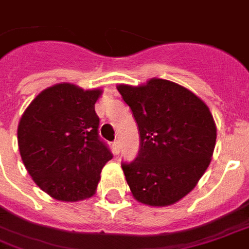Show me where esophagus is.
Returning <instances> with one entry per match:
<instances>
[{
    "instance_id": "obj_1",
    "label": "esophagus",
    "mask_w": 249,
    "mask_h": 249,
    "mask_svg": "<svg viewBox=\"0 0 249 249\" xmlns=\"http://www.w3.org/2000/svg\"><path fill=\"white\" fill-rule=\"evenodd\" d=\"M112 148H113V154L117 155V154L120 152V142H119V141H115L112 144Z\"/></svg>"
}]
</instances>
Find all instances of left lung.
I'll return each mask as SVG.
<instances>
[{
  "mask_svg": "<svg viewBox=\"0 0 249 249\" xmlns=\"http://www.w3.org/2000/svg\"><path fill=\"white\" fill-rule=\"evenodd\" d=\"M140 130V151L123 163L136 200L152 207L177 203L208 168L217 129L208 106L193 91L163 79L117 85Z\"/></svg>",
  "mask_w": 249,
  "mask_h": 249,
  "instance_id": "obj_1",
  "label": "left lung"
}]
</instances>
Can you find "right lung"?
I'll list each match as a JSON object with an SVG mask.
<instances>
[{
  "label": "right lung",
  "mask_w": 249,
  "mask_h": 249,
  "mask_svg": "<svg viewBox=\"0 0 249 249\" xmlns=\"http://www.w3.org/2000/svg\"><path fill=\"white\" fill-rule=\"evenodd\" d=\"M101 89L56 84L42 90L18 125L25 169L38 187L60 201L93 196L112 154L99 140L95 102Z\"/></svg>",
  "instance_id": "right-lung-1"
}]
</instances>
